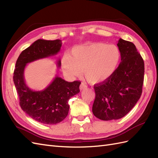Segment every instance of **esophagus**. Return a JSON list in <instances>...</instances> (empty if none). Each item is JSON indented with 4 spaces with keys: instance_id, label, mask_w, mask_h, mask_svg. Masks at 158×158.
<instances>
[{
    "instance_id": "1",
    "label": "esophagus",
    "mask_w": 158,
    "mask_h": 158,
    "mask_svg": "<svg viewBox=\"0 0 158 158\" xmlns=\"http://www.w3.org/2000/svg\"><path fill=\"white\" fill-rule=\"evenodd\" d=\"M86 88H87L86 84H85L84 82H82V83L80 84V90H82V89H84Z\"/></svg>"
}]
</instances>
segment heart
Listing matches in <instances>:
<instances>
[{"label":"heart","mask_w":158,"mask_h":158,"mask_svg":"<svg viewBox=\"0 0 158 158\" xmlns=\"http://www.w3.org/2000/svg\"><path fill=\"white\" fill-rule=\"evenodd\" d=\"M72 56L62 58L63 72L70 78L82 73L91 84H100L110 79L118 70L122 60L118 46L105 42H92L76 46Z\"/></svg>","instance_id":"heart-1"}]
</instances>
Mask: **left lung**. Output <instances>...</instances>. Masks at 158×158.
Returning <instances> with one entry per match:
<instances>
[{
	"mask_svg": "<svg viewBox=\"0 0 158 158\" xmlns=\"http://www.w3.org/2000/svg\"><path fill=\"white\" fill-rule=\"evenodd\" d=\"M122 60L115 74L94 85L96 98L92 112L102 120H118L134 107L142 92L144 62L135 46L120 38L117 44Z\"/></svg>",
	"mask_w": 158,
	"mask_h": 158,
	"instance_id": "8db88e82",
	"label": "left lung"
}]
</instances>
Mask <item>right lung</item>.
Wrapping results in <instances>:
<instances>
[{
    "instance_id": "obj_1",
    "label": "right lung",
    "mask_w": 158,
    "mask_h": 158,
    "mask_svg": "<svg viewBox=\"0 0 158 158\" xmlns=\"http://www.w3.org/2000/svg\"><path fill=\"white\" fill-rule=\"evenodd\" d=\"M61 40L38 39L23 50L17 59L13 80L24 112L34 120L45 124H56L68 116L69 100L80 92V81L69 82L56 76L43 90L35 91L25 83L24 72L28 63L58 54ZM57 66H61L60 60Z\"/></svg>"
}]
</instances>
